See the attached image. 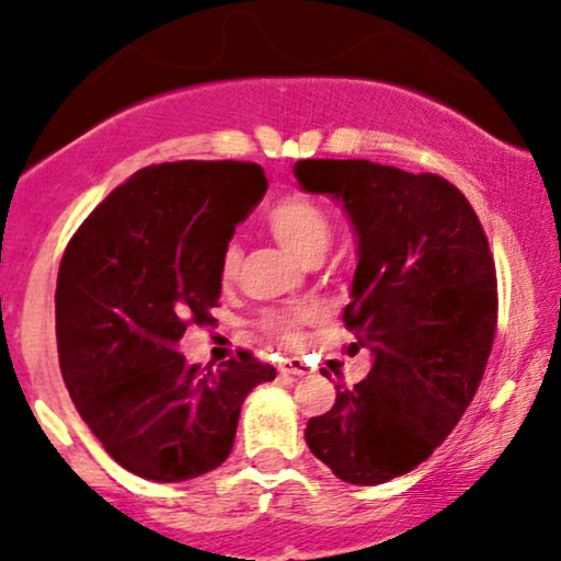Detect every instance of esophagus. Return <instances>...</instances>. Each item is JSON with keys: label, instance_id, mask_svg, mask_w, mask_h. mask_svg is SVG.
<instances>
[{"label": "esophagus", "instance_id": "1", "mask_svg": "<svg viewBox=\"0 0 561 561\" xmlns=\"http://www.w3.org/2000/svg\"><path fill=\"white\" fill-rule=\"evenodd\" d=\"M279 375L282 377H302V375H311V366H306L302 362H298V358H289V362H285L279 366Z\"/></svg>", "mask_w": 561, "mask_h": 561}]
</instances>
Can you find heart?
I'll return each instance as SVG.
<instances>
[{"instance_id": "obj_1", "label": "heart", "mask_w": 561, "mask_h": 561, "mask_svg": "<svg viewBox=\"0 0 561 561\" xmlns=\"http://www.w3.org/2000/svg\"><path fill=\"white\" fill-rule=\"evenodd\" d=\"M268 229L276 237V242L293 255L295 261L300 263H319L324 259L327 248H330L332 240V224L330 216L324 214L321 205L313 203V199L302 195H287L268 208L266 214ZM242 263V250L237 244H229L224 250L221 272L227 279H231L237 272H240ZM308 321L306 311H274L263 319V327L274 334V337L285 340V343H298L300 337V324Z\"/></svg>"}]
</instances>
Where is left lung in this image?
I'll return each mask as SVG.
<instances>
[{"instance_id":"left-lung-1","label":"left lung","mask_w":561,"mask_h":561,"mask_svg":"<svg viewBox=\"0 0 561 561\" xmlns=\"http://www.w3.org/2000/svg\"><path fill=\"white\" fill-rule=\"evenodd\" d=\"M293 173L351 221L347 353L371 362L308 420L306 443L343 482L379 485L430 459L478 392L499 311L493 255L472 205L435 173L371 160H298Z\"/></svg>"}]
</instances>
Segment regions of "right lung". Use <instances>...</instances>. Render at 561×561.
Here are the masks:
<instances>
[{
  "label": "right lung",
  "instance_id": "1",
  "mask_svg": "<svg viewBox=\"0 0 561 561\" xmlns=\"http://www.w3.org/2000/svg\"><path fill=\"white\" fill-rule=\"evenodd\" d=\"M266 190L259 163L147 165L96 205L62 255V379L102 448L137 478L184 482L221 467L248 392L276 377L250 353L205 371L176 351L190 321H210L224 250Z\"/></svg>",
  "mask_w": 561,
  "mask_h": 561
}]
</instances>
